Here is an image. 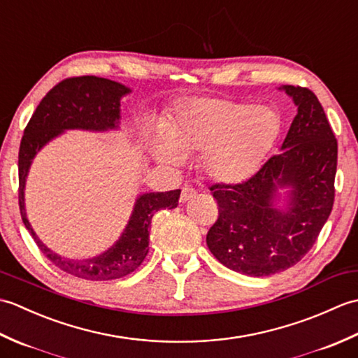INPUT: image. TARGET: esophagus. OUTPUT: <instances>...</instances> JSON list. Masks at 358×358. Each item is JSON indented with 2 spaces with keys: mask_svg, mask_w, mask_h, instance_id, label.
<instances>
[{
  "mask_svg": "<svg viewBox=\"0 0 358 358\" xmlns=\"http://www.w3.org/2000/svg\"><path fill=\"white\" fill-rule=\"evenodd\" d=\"M195 196H196V192H195V189H192V187H189V186H185L183 189H181L180 201H181V203H186V201H189V200H192V199H195Z\"/></svg>",
  "mask_w": 358,
  "mask_h": 358,
  "instance_id": "esophagus-1",
  "label": "esophagus"
}]
</instances>
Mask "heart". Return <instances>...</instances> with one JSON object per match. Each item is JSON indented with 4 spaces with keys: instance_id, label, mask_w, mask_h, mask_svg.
Wrapping results in <instances>:
<instances>
[{
    "instance_id": "obj_1",
    "label": "heart",
    "mask_w": 358,
    "mask_h": 358,
    "mask_svg": "<svg viewBox=\"0 0 358 358\" xmlns=\"http://www.w3.org/2000/svg\"><path fill=\"white\" fill-rule=\"evenodd\" d=\"M280 115L271 106L223 98H187L150 136L159 163L180 166L201 152L200 169L212 183L235 186L252 177L275 144Z\"/></svg>"
}]
</instances>
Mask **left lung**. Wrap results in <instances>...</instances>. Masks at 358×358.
I'll use <instances>...</instances> for the list:
<instances>
[{"instance_id": "1", "label": "left lung", "mask_w": 358, "mask_h": 358, "mask_svg": "<svg viewBox=\"0 0 358 358\" xmlns=\"http://www.w3.org/2000/svg\"><path fill=\"white\" fill-rule=\"evenodd\" d=\"M296 115L281 152L254 177L235 186L214 185L218 220L206 237L217 260L249 277L286 271L305 257L329 218L337 172V140L314 92L281 86ZM287 188L279 206V191Z\"/></svg>"}]
</instances>
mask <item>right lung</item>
<instances>
[{
  "label": "right lung",
  "mask_w": 358,
  "mask_h": 358,
  "mask_svg": "<svg viewBox=\"0 0 358 358\" xmlns=\"http://www.w3.org/2000/svg\"><path fill=\"white\" fill-rule=\"evenodd\" d=\"M132 92L121 83L100 77L67 78L50 89L38 104L24 129L18 154L20 212L22 223L41 252L62 271L90 281L115 280L134 272L149 252V229L155 212L178 206L180 189L169 192H146L136 196L134 210L123 234L96 257L73 260L50 250L38 238L26 214L24 189L29 169L45 144L64 131H115L121 121V98Z\"/></svg>",
  "instance_id": "obj_1"
}]
</instances>
